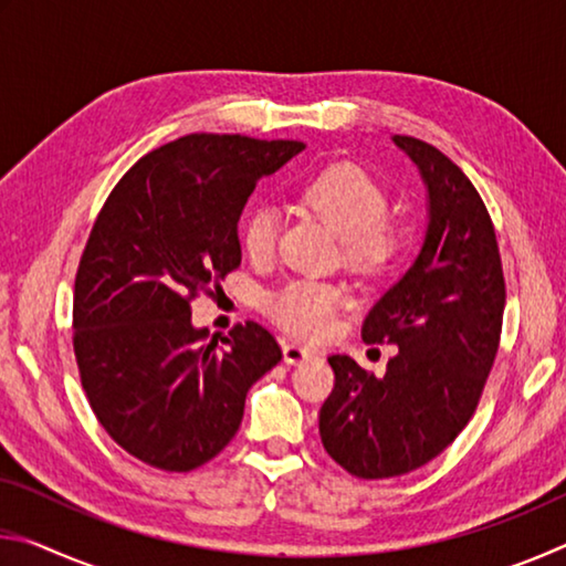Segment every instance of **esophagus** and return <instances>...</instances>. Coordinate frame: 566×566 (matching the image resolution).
I'll return each instance as SVG.
<instances>
[{
    "instance_id": "1",
    "label": "esophagus",
    "mask_w": 566,
    "mask_h": 566,
    "mask_svg": "<svg viewBox=\"0 0 566 566\" xmlns=\"http://www.w3.org/2000/svg\"><path fill=\"white\" fill-rule=\"evenodd\" d=\"M282 354H284L286 364H302V361H310L317 357V352L310 347H302V344H296V342H286L282 347Z\"/></svg>"
}]
</instances>
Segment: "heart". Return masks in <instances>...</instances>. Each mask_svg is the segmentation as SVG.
Returning <instances> with one entry per match:
<instances>
[{
	"mask_svg": "<svg viewBox=\"0 0 566 566\" xmlns=\"http://www.w3.org/2000/svg\"><path fill=\"white\" fill-rule=\"evenodd\" d=\"M302 202L342 239L344 260L364 272H381L397 260L405 244L401 229L385 217L389 197L381 185L354 167H329L310 179ZM280 237V212L272 205H256L242 222V247L254 262L274 252ZM349 302L344 284L292 280L266 302V312L286 332L302 339H322L329 334L337 314Z\"/></svg>",
	"mask_w": 566,
	"mask_h": 566,
	"instance_id": "heart-1",
	"label": "heart"
}]
</instances>
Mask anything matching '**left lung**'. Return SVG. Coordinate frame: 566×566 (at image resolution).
Masks as SVG:
<instances>
[{"label": "left lung", "mask_w": 566, "mask_h": 566, "mask_svg": "<svg viewBox=\"0 0 566 566\" xmlns=\"http://www.w3.org/2000/svg\"><path fill=\"white\" fill-rule=\"evenodd\" d=\"M427 187L424 242L361 327L395 344L385 377L334 354V389L319 411L327 454L359 479L424 467L472 419L500 349L504 274L490 212L472 181L437 147L395 134Z\"/></svg>", "instance_id": "1"}]
</instances>
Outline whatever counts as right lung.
Wrapping results in <instances>:
<instances>
[{
  "label": "right lung",
  "mask_w": 566,
  "mask_h": 566,
  "mask_svg": "<svg viewBox=\"0 0 566 566\" xmlns=\"http://www.w3.org/2000/svg\"><path fill=\"white\" fill-rule=\"evenodd\" d=\"M302 142L187 134L142 157L104 202L74 280V354L99 424L124 452L189 472L232 442L249 387L282 349L262 324L207 342L191 300L242 262L256 181Z\"/></svg>",
  "instance_id": "1"
}]
</instances>
